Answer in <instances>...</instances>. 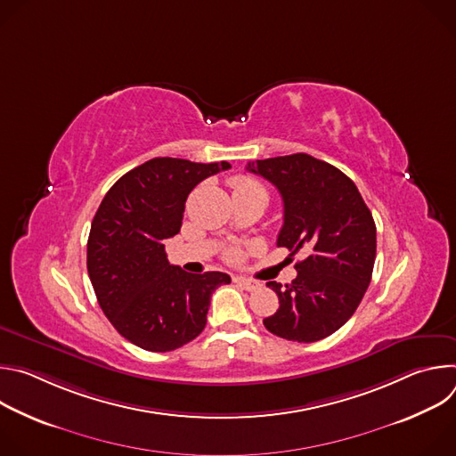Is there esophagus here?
Wrapping results in <instances>:
<instances>
[{
  "label": "esophagus",
  "instance_id": "esophagus-1",
  "mask_svg": "<svg viewBox=\"0 0 456 456\" xmlns=\"http://www.w3.org/2000/svg\"><path fill=\"white\" fill-rule=\"evenodd\" d=\"M234 281H236L240 287H243L245 290H248V292H252V290L262 287V283H259V281H254V280H248V278H241V276H236Z\"/></svg>",
  "mask_w": 456,
  "mask_h": 456
}]
</instances>
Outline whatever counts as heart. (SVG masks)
I'll return each mask as SVG.
<instances>
[{
	"label": "heart",
	"instance_id": "heart-1",
	"mask_svg": "<svg viewBox=\"0 0 456 456\" xmlns=\"http://www.w3.org/2000/svg\"><path fill=\"white\" fill-rule=\"evenodd\" d=\"M231 187H232V194L234 197H264L269 200V192L264 187L262 182H257L252 176L247 175H238L231 178ZM225 257L229 262H240L243 257V250L241 248H229L225 250Z\"/></svg>",
	"mask_w": 456,
	"mask_h": 456
}]
</instances>
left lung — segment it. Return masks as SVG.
<instances>
[{
  "label": "left lung",
  "instance_id": "8db88e82",
  "mask_svg": "<svg viewBox=\"0 0 456 456\" xmlns=\"http://www.w3.org/2000/svg\"><path fill=\"white\" fill-rule=\"evenodd\" d=\"M283 199L278 247L308 256L296 264L290 285L269 281L280 308L265 329L287 341L314 343L332 336L357 310L373 273L377 231L355 183L338 167L306 153L248 162Z\"/></svg>",
  "mask_w": 456,
  "mask_h": 456
}]
</instances>
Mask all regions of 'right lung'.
<instances>
[{"instance_id":"right-lung-1","label":"right lung","mask_w":456,"mask_h":456,"mask_svg":"<svg viewBox=\"0 0 456 456\" xmlns=\"http://www.w3.org/2000/svg\"><path fill=\"white\" fill-rule=\"evenodd\" d=\"M229 162L159 157L122 175L102 199L88 236L86 267L115 330L148 352H171L206 329L224 273L169 265L164 240L180 232L187 194Z\"/></svg>"}]
</instances>
